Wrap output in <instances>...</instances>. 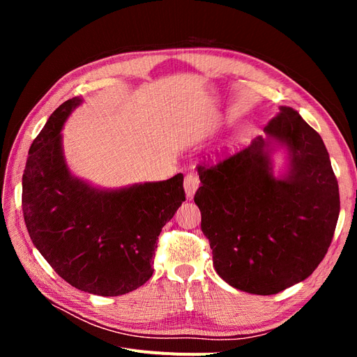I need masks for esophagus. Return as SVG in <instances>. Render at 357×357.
<instances>
[{
    "label": "esophagus",
    "instance_id": "obj_1",
    "mask_svg": "<svg viewBox=\"0 0 357 357\" xmlns=\"http://www.w3.org/2000/svg\"><path fill=\"white\" fill-rule=\"evenodd\" d=\"M199 186V180L197 176L193 174H188L185 177V192H186V197L190 199L193 198V195H195V192Z\"/></svg>",
    "mask_w": 357,
    "mask_h": 357
}]
</instances>
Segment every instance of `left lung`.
<instances>
[{
    "mask_svg": "<svg viewBox=\"0 0 357 357\" xmlns=\"http://www.w3.org/2000/svg\"><path fill=\"white\" fill-rule=\"evenodd\" d=\"M245 149L199 165L195 204L213 265L232 287L274 295L304 282L331 245L340 192L321 137L290 107ZM284 149L277 176L272 156Z\"/></svg>",
    "mask_w": 357,
    "mask_h": 357,
    "instance_id": "1",
    "label": "left lung"
}]
</instances>
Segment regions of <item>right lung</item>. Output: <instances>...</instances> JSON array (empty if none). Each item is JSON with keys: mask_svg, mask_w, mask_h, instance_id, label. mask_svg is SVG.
Instances as JSON below:
<instances>
[{"mask_svg": "<svg viewBox=\"0 0 357 357\" xmlns=\"http://www.w3.org/2000/svg\"><path fill=\"white\" fill-rule=\"evenodd\" d=\"M83 102L61 104L29 147L22 207L32 243L75 289L119 296L153 274L158 236L185 201L183 174L164 181L100 189L70 171L62 129Z\"/></svg>", "mask_w": 357, "mask_h": 357, "instance_id": "1", "label": "right lung"}]
</instances>
